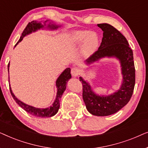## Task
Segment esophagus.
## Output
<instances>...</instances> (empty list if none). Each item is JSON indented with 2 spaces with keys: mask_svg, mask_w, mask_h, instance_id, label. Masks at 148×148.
<instances>
[{
  "mask_svg": "<svg viewBox=\"0 0 148 148\" xmlns=\"http://www.w3.org/2000/svg\"><path fill=\"white\" fill-rule=\"evenodd\" d=\"M71 75L73 77H77L80 74V70L77 67H73L71 69Z\"/></svg>",
  "mask_w": 148,
  "mask_h": 148,
  "instance_id": "1",
  "label": "esophagus"
}]
</instances>
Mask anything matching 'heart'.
<instances>
[{
    "label": "heart",
    "instance_id": "obj_1",
    "mask_svg": "<svg viewBox=\"0 0 148 148\" xmlns=\"http://www.w3.org/2000/svg\"><path fill=\"white\" fill-rule=\"evenodd\" d=\"M71 39L76 46H79L84 44L83 52L85 56L92 55L98 49L100 44V38L98 34L86 30L75 32L72 34Z\"/></svg>",
    "mask_w": 148,
    "mask_h": 148
}]
</instances>
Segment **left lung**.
Listing matches in <instances>:
<instances>
[{
  "instance_id": "8db88e82",
  "label": "left lung",
  "mask_w": 148,
  "mask_h": 148,
  "mask_svg": "<svg viewBox=\"0 0 148 148\" xmlns=\"http://www.w3.org/2000/svg\"><path fill=\"white\" fill-rule=\"evenodd\" d=\"M103 31V38L98 50L86 60L90 64L104 57H116L119 60L123 75L120 89L109 96H98L93 92L90 85L82 77L83 99L87 110L96 116H108L118 112L130 100L135 83V69L133 50L124 36L110 24L97 25Z\"/></svg>"
}]
</instances>
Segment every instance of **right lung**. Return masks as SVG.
<instances>
[{
	"label": "right lung",
	"mask_w": 148,
	"mask_h": 148,
	"mask_svg": "<svg viewBox=\"0 0 148 148\" xmlns=\"http://www.w3.org/2000/svg\"><path fill=\"white\" fill-rule=\"evenodd\" d=\"M47 21L44 22V23ZM44 25H46V24H44ZM48 27L50 28L51 29H55L59 27L54 24H50L48 26ZM44 27V25H42V23L40 22H38L36 21H33L31 23H29L27 24V25L26 26L25 29L23 30V33L21 34V36L20 37V39L19 41L17 42V43L15 44V46L17 45L18 43L21 41L23 40V38L25 37L26 35L31 34L32 32H36V30L40 29V28ZM9 63L8 64V71H9ZM71 78V69L70 68H66L63 72L60 74V75L58 77L56 82V86L57 88V94H56V97L55 100L52 106L46 108H38L33 107L29 105H27L25 104V103L22 102L21 101L16 98L15 95L12 92L11 87H10V92H11V96H13V98L17 104H19V106L21 107L22 108L24 109L26 112H27L29 114H31L33 116H37V117H42V118H44V117H51L54 115H55L57 113L58 109L60 108V100L61 98V96L63 92H64L66 89V83H67L68 80L69 79Z\"/></svg>",
	"instance_id": "add662e5"
}]
</instances>
